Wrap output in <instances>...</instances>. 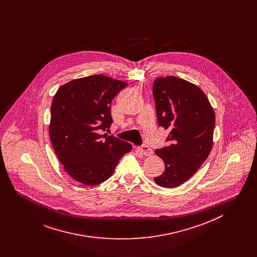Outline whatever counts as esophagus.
Returning a JSON list of instances; mask_svg holds the SVG:
<instances>
[{"instance_id":"34e87169","label":"esophagus","mask_w":257,"mask_h":257,"mask_svg":"<svg viewBox=\"0 0 257 257\" xmlns=\"http://www.w3.org/2000/svg\"><path fill=\"white\" fill-rule=\"evenodd\" d=\"M137 149H138L139 152H141V153H142L143 155H145V156H150V155H152V153H153L152 149L148 147V146H143V147H138Z\"/></svg>"}]
</instances>
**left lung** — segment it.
<instances>
[{
  "label": "left lung",
  "instance_id": "8db88e82",
  "mask_svg": "<svg viewBox=\"0 0 257 257\" xmlns=\"http://www.w3.org/2000/svg\"><path fill=\"white\" fill-rule=\"evenodd\" d=\"M158 125L169 129V147L155 153L165 171L157 185L174 188L190 179L207 159L213 146L215 112L198 86L178 77H159L153 84Z\"/></svg>",
  "mask_w": 257,
  "mask_h": 257
}]
</instances>
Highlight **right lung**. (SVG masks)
Masks as SVG:
<instances>
[{
    "label": "right lung",
    "instance_id": "right-lung-1",
    "mask_svg": "<svg viewBox=\"0 0 257 257\" xmlns=\"http://www.w3.org/2000/svg\"><path fill=\"white\" fill-rule=\"evenodd\" d=\"M127 83L102 74L72 80L56 92L51 105L49 135L63 170L74 180L94 186L110 178L127 142L101 131L110 128V102Z\"/></svg>",
    "mask_w": 257,
    "mask_h": 257
}]
</instances>
